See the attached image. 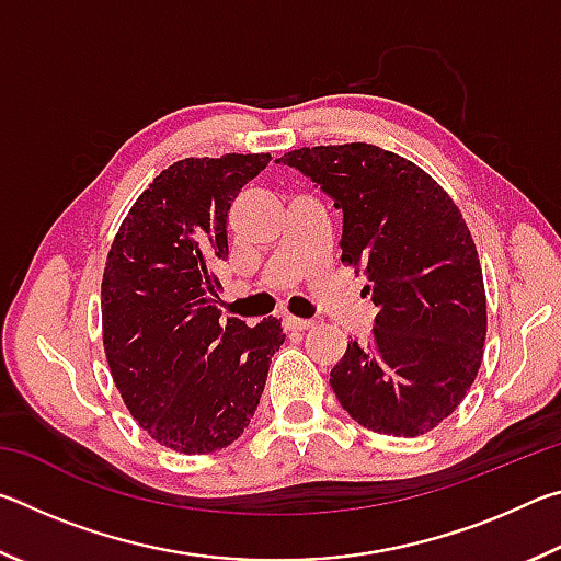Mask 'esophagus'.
Segmentation results:
<instances>
[{
    "instance_id": "1",
    "label": "esophagus",
    "mask_w": 561,
    "mask_h": 561,
    "mask_svg": "<svg viewBox=\"0 0 561 561\" xmlns=\"http://www.w3.org/2000/svg\"><path fill=\"white\" fill-rule=\"evenodd\" d=\"M284 327L289 331H307L314 327V321L311 319H297V317H284Z\"/></svg>"
}]
</instances>
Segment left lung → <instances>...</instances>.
<instances>
[{"label":"left lung","instance_id":"obj_1","mask_svg":"<svg viewBox=\"0 0 561 561\" xmlns=\"http://www.w3.org/2000/svg\"><path fill=\"white\" fill-rule=\"evenodd\" d=\"M277 163L334 201L341 262L368 279L378 309L371 341H351L331 368L339 403L374 433H428L468 393L488 331L478 250L460 210L428 173L378 146L299 148Z\"/></svg>","mask_w":561,"mask_h":561}]
</instances>
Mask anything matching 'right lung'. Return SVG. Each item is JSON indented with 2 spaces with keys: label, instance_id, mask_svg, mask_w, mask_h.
I'll return each instance as SVG.
<instances>
[{
  "label": "right lung",
  "instance_id": "add662e5",
  "mask_svg": "<svg viewBox=\"0 0 561 561\" xmlns=\"http://www.w3.org/2000/svg\"><path fill=\"white\" fill-rule=\"evenodd\" d=\"M270 153L185 158L123 220L101 284L103 346L130 415L160 445L201 455L250 425L282 324L220 321L213 264L227 260V213Z\"/></svg>",
  "mask_w": 561,
  "mask_h": 561
}]
</instances>
